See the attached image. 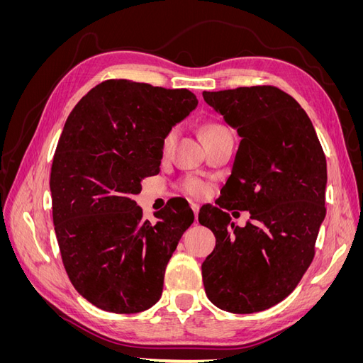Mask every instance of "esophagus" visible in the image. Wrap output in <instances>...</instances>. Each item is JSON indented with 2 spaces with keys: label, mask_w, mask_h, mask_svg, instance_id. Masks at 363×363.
<instances>
[{
  "label": "esophagus",
  "mask_w": 363,
  "mask_h": 363,
  "mask_svg": "<svg viewBox=\"0 0 363 363\" xmlns=\"http://www.w3.org/2000/svg\"><path fill=\"white\" fill-rule=\"evenodd\" d=\"M191 208H192V212H194V216H195V221H199V212H200V204H196V203H192V204H191Z\"/></svg>",
  "instance_id": "obj_1"
}]
</instances>
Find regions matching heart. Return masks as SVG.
<instances>
[{"mask_svg": "<svg viewBox=\"0 0 363 363\" xmlns=\"http://www.w3.org/2000/svg\"><path fill=\"white\" fill-rule=\"evenodd\" d=\"M223 128L224 127H221V125H207L204 128L203 138L207 135H212V133H215V131L223 130ZM177 133H179L177 127H172L167 131V133H164V136L162 139V152H164V155H167V152L171 150L172 144L175 142V138H177ZM182 188L186 194H189L192 196H203L208 191V184L200 179H186L182 183Z\"/></svg>", "mask_w": 363, "mask_h": 363, "instance_id": "b5f03b06", "label": "heart"}]
</instances>
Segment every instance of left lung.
I'll list each match as a JSON object with an SVG mask.
<instances>
[{
	"label": "left lung",
	"instance_id": "left-lung-1",
	"mask_svg": "<svg viewBox=\"0 0 363 363\" xmlns=\"http://www.w3.org/2000/svg\"><path fill=\"white\" fill-rule=\"evenodd\" d=\"M203 98L240 138L219 207L199 213L216 238L201 265L206 295L227 312H260L286 298L313 260L325 216V156L309 116L276 86ZM233 208L250 212L245 228L225 212Z\"/></svg>",
	"mask_w": 363,
	"mask_h": 363
}]
</instances>
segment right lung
<instances>
[{
    "label": "right lung",
    "mask_w": 363,
    "mask_h": 363,
    "mask_svg": "<svg viewBox=\"0 0 363 363\" xmlns=\"http://www.w3.org/2000/svg\"><path fill=\"white\" fill-rule=\"evenodd\" d=\"M196 104L188 89L106 80L65 123L50 177L52 223L72 286L98 309L138 313L160 298L164 268L194 213L175 204L151 224L133 195L160 171L164 133Z\"/></svg>",
    "instance_id": "right-lung-1"
}]
</instances>
